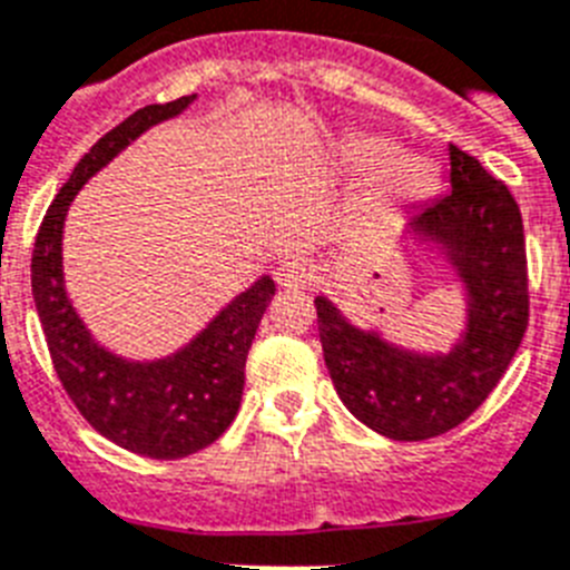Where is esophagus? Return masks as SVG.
<instances>
[{
	"instance_id": "esophagus-1",
	"label": "esophagus",
	"mask_w": 570,
	"mask_h": 570,
	"mask_svg": "<svg viewBox=\"0 0 570 570\" xmlns=\"http://www.w3.org/2000/svg\"><path fill=\"white\" fill-rule=\"evenodd\" d=\"M274 279L276 285L285 291L303 288L305 282L312 279V267L305 265V262H299V258H291V262H282V265L276 267Z\"/></svg>"
}]
</instances>
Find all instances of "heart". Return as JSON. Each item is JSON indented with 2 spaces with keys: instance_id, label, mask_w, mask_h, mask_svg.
Masks as SVG:
<instances>
[{
  "instance_id": "obj_1",
  "label": "heart",
  "mask_w": 570,
  "mask_h": 570,
  "mask_svg": "<svg viewBox=\"0 0 570 570\" xmlns=\"http://www.w3.org/2000/svg\"><path fill=\"white\" fill-rule=\"evenodd\" d=\"M343 163L352 171H370L364 206L373 212H399L420 204L434 186V168L416 154H393V142L379 134H352L341 145Z\"/></svg>"
}]
</instances>
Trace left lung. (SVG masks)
<instances>
[{
  "mask_svg": "<svg viewBox=\"0 0 570 570\" xmlns=\"http://www.w3.org/2000/svg\"><path fill=\"white\" fill-rule=\"evenodd\" d=\"M449 191L413 212L402 238L443 258L463 296L445 352L407 346L358 326L332 296H314L326 370L341 402L375 434L416 443L472 416L528 328V258L521 212L504 183L449 145Z\"/></svg>",
  "mask_w": 570,
  "mask_h": 570,
  "instance_id": "8db88e82",
  "label": "left lung"
}]
</instances>
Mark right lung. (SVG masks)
I'll use <instances>...</instances> for the list:
<instances>
[{
	"label": "right lung",
	"instance_id": "obj_1",
	"mask_svg": "<svg viewBox=\"0 0 570 570\" xmlns=\"http://www.w3.org/2000/svg\"><path fill=\"white\" fill-rule=\"evenodd\" d=\"M195 98L142 107L101 136L51 200L31 256V294L63 390L98 434L154 460L189 458L227 431L242 404L247 352L276 285L258 276L171 355L125 358L96 341L66 291L63 224L75 195L107 163L145 130L189 110Z\"/></svg>",
	"mask_w": 570,
	"mask_h": 570
}]
</instances>
